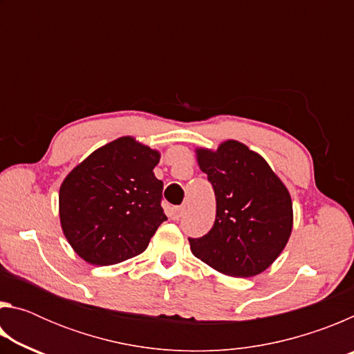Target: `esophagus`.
Listing matches in <instances>:
<instances>
[{
    "instance_id": "obj_1",
    "label": "esophagus",
    "mask_w": 354,
    "mask_h": 354,
    "mask_svg": "<svg viewBox=\"0 0 354 354\" xmlns=\"http://www.w3.org/2000/svg\"><path fill=\"white\" fill-rule=\"evenodd\" d=\"M184 211H185V207L184 206H175V207H171L170 211H169V215H170V218L171 220H179L184 215Z\"/></svg>"
}]
</instances>
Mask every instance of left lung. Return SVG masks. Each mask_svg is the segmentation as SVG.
<instances>
[{"instance_id":"obj_1","label":"left lung","mask_w":354,"mask_h":354,"mask_svg":"<svg viewBox=\"0 0 354 354\" xmlns=\"http://www.w3.org/2000/svg\"><path fill=\"white\" fill-rule=\"evenodd\" d=\"M196 159L212 184L217 212L207 234L189 239L192 253L227 277L262 273L290 237L289 190L262 156L237 140L215 151L198 148Z\"/></svg>"}]
</instances>
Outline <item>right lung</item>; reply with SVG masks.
Returning <instances> with one entry per match:
<instances>
[{
    "label": "right lung",
    "instance_id": "right-lung-1",
    "mask_svg": "<svg viewBox=\"0 0 354 354\" xmlns=\"http://www.w3.org/2000/svg\"><path fill=\"white\" fill-rule=\"evenodd\" d=\"M160 154L133 137L98 148L64 179L59 217L65 237L93 266L131 259L147 250L167 220L164 184L153 169Z\"/></svg>",
    "mask_w": 354,
    "mask_h": 354
}]
</instances>
